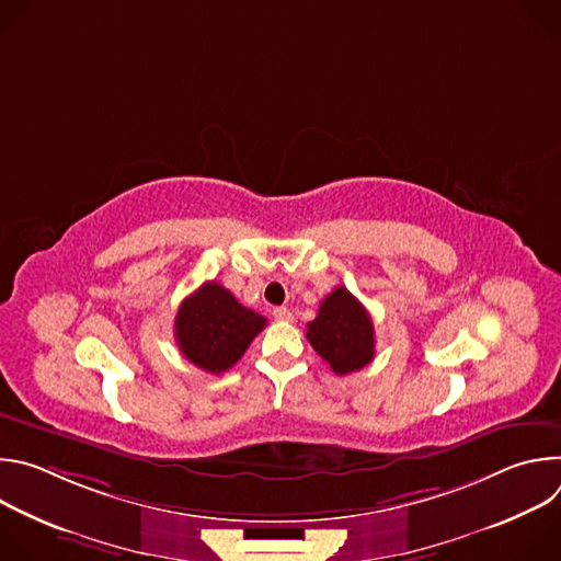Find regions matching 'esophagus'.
I'll use <instances>...</instances> for the list:
<instances>
[{
	"mask_svg": "<svg viewBox=\"0 0 561 561\" xmlns=\"http://www.w3.org/2000/svg\"><path fill=\"white\" fill-rule=\"evenodd\" d=\"M275 319H279V322H293V312L286 308V306H279L273 310Z\"/></svg>",
	"mask_w": 561,
	"mask_h": 561,
	"instance_id": "1",
	"label": "esophagus"
}]
</instances>
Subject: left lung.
Wrapping results in <instances>:
<instances>
[{"label":"left lung","mask_w":561,"mask_h":561,"mask_svg":"<svg viewBox=\"0 0 561 561\" xmlns=\"http://www.w3.org/2000/svg\"><path fill=\"white\" fill-rule=\"evenodd\" d=\"M306 337L337 375L362 370L375 357L373 319L344 286H337L319 304V312L308 324Z\"/></svg>","instance_id":"1"}]
</instances>
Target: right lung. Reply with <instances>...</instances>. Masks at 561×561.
<instances>
[{"mask_svg":"<svg viewBox=\"0 0 561 561\" xmlns=\"http://www.w3.org/2000/svg\"><path fill=\"white\" fill-rule=\"evenodd\" d=\"M264 327L266 317L239 304L221 284L206 282L180 304L175 340L191 364L219 375L237 364Z\"/></svg>","mask_w":561,"mask_h":561,"instance_id":"right-lung-1","label":"right lung"}]
</instances>
